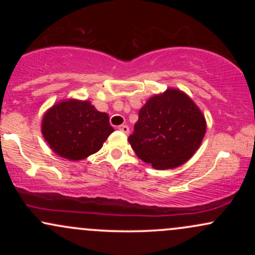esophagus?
<instances>
[{"instance_id": "1", "label": "esophagus", "mask_w": 255, "mask_h": 255, "mask_svg": "<svg viewBox=\"0 0 255 255\" xmlns=\"http://www.w3.org/2000/svg\"><path fill=\"white\" fill-rule=\"evenodd\" d=\"M119 130H121L122 133H125V134H128L129 133V127H128L127 125H122L119 127Z\"/></svg>"}]
</instances>
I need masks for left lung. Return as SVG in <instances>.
<instances>
[{
	"instance_id": "left-lung-1",
	"label": "left lung",
	"mask_w": 255,
	"mask_h": 255,
	"mask_svg": "<svg viewBox=\"0 0 255 255\" xmlns=\"http://www.w3.org/2000/svg\"><path fill=\"white\" fill-rule=\"evenodd\" d=\"M205 133L206 120L194 101L169 87L139 110L128 141L142 162L165 170L184 164L200 147Z\"/></svg>"
}]
</instances>
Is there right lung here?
<instances>
[{
    "mask_svg": "<svg viewBox=\"0 0 255 255\" xmlns=\"http://www.w3.org/2000/svg\"><path fill=\"white\" fill-rule=\"evenodd\" d=\"M113 131L108 114L98 111L90 101L63 99L42 119V134L49 147L74 162L98 152Z\"/></svg>",
    "mask_w": 255,
    "mask_h": 255,
    "instance_id": "1",
    "label": "right lung"
}]
</instances>
